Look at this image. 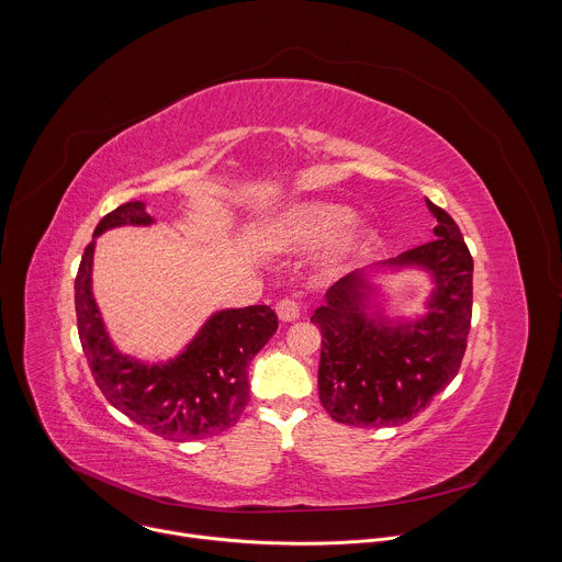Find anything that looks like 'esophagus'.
Wrapping results in <instances>:
<instances>
[{
    "label": "esophagus",
    "mask_w": 562,
    "mask_h": 562,
    "mask_svg": "<svg viewBox=\"0 0 562 562\" xmlns=\"http://www.w3.org/2000/svg\"><path fill=\"white\" fill-rule=\"evenodd\" d=\"M276 311H278V317L282 319V323H295V319L300 317V304L295 300H291V297L280 300Z\"/></svg>",
    "instance_id": "34e87169"
}]
</instances>
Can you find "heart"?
I'll return each instance as SVG.
<instances>
[{"label": "heart", "instance_id": "heart-1", "mask_svg": "<svg viewBox=\"0 0 562 562\" xmlns=\"http://www.w3.org/2000/svg\"><path fill=\"white\" fill-rule=\"evenodd\" d=\"M356 211L340 202H302L265 224L258 243L271 254H297L337 243L325 258V276H342L353 269L373 247L375 228L353 224Z\"/></svg>", "mask_w": 562, "mask_h": 562}]
</instances>
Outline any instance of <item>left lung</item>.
Returning <instances> with one entry per match:
<instances>
[{"label": "left lung", "instance_id": "obj_1", "mask_svg": "<svg viewBox=\"0 0 562 562\" xmlns=\"http://www.w3.org/2000/svg\"><path fill=\"white\" fill-rule=\"evenodd\" d=\"M436 239L378 269L416 267L431 276L427 313L389 319L369 313L375 286L367 271L338 280L311 323L323 334L317 391L327 414L351 427L409 423L458 373L471 327L473 260L453 217L427 200Z\"/></svg>", "mask_w": 562, "mask_h": 562}]
</instances>
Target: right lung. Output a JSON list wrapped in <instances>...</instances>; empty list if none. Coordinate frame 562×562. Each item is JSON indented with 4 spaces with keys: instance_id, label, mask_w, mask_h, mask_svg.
Returning a JSON list of instances; mask_svg holds the SVG:
<instances>
[{
    "instance_id": "right-lung-1",
    "label": "right lung",
    "mask_w": 562,
    "mask_h": 562,
    "mask_svg": "<svg viewBox=\"0 0 562 562\" xmlns=\"http://www.w3.org/2000/svg\"><path fill=\"white\" fill-rule=\"evenodd\" d=\"M144 202H126L104 215L75 278L77 331L91 373L109 403L165 440H202L226 431L249 403V362L278 331L267 304L213 313L187 349L169 362L148 364L111 342L93 297L95 237L115 226H148Z\"/></svg>"
}]
</instances>
